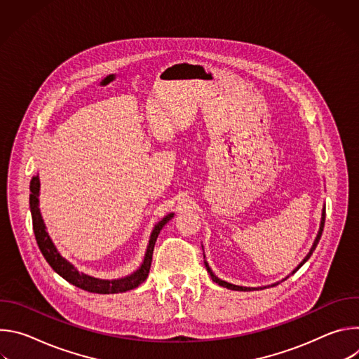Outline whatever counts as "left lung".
Segmentation results:
<instances>
[{
    "label": "left lung",
    "mask_w": 359,
    "mask_h": 359,
    "mask_svg": "<svg viewBox=\"0 0 359 359\" xmlns=\"http://www.w3.org/2000/svg\"><path fill=\"white\" fill-rule=\"evenodd\" d=\"M324 223H325V209L323 210V217H321V224H320V230H318V234H317V237H316V240H314V244H313V247H311V250H310V252L305 255V259L298 264V267L291 273V274H294L295 271H298V269L299 267H302V264L309 260L310 257H311V254H313V251L316 250V247H317V244H318V241H320V238H321V234H323V230H324ZM204 266H206V269H208V273L210 274V277H212V280L215 281V283H217L219 285H222V287H226V288H229V290H236V291H251V290H259V288H250V287H240V285H234V284H230V283H227V281H223V280H220L219 277H216L215 276V273L212 271V269L209 267V264H208V262L204 260ZM278 283H276V284H273L271 287H274V285H277ZM264 288V287H263ZM262 287H260V290H263Z\"/></svg>",
    "instance_id": "left-lung-1"
}]
</instances>
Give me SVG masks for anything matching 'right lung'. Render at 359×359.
<instances>
[{
    "label": "right lung",
    "mask_w": 359,
    "mask_h": 359,
    "mask_svg": "<svg viewBox=\"0 0 359 359\" xmlns=\"http://www.w3.org/2000/svg\"><path fill=\"white\" fill-rule=\"evenodd\" d=\"M29 190H31L29 208H31V215H32V227H34V234H35V238H36V243H38V247H39L42 255L55 273H58L68 283H71L75 287L82 288L88 292L118 294V292H125V291L139 287L147 278L150 264H151L153 248H155V243H156V238H158L161 230L175 216L173 213L168 215L155 226V229H153L147 248H146L143 263L135 273H132L130 276H126L123 278H118V280H100V278H95V277H90L88 274L78 271V269H75L74 264H71L67 259L62 257L60 251L57 250L55 244L53 243V240H50V237L46 231L45 223L42 220L41 212H39V200H38L39 177L38 176H34L31 179Z\"/></svg>",
    "instance_id": "right-lung-1"
}]
</instances>
